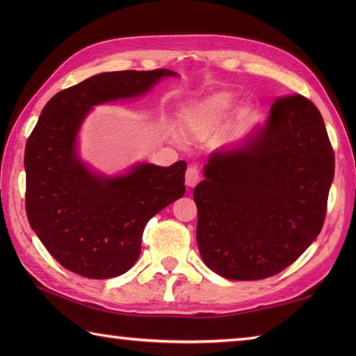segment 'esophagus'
Instances as JSON below:
<instances>
[{
	"label": "esophagus",
	"instance_id": "esophagus-1",
	"mask_svg": "<svg viewBox=\"0 0 356 356\" xmlns=\"http://www.w3.org/2000/svg\"><path fill=\"white\" fill-rule=\"evenodd\" d=\"M200 171H199V168L195 165H191V166H188V170H186V172H185V184H186V186H190V188H193V186H195L199 184V180H200Z\"/></svg>",
	"mask_w": 356,
	"mask_h": 356
}]
</instances>
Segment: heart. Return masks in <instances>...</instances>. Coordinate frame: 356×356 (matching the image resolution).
<instances>
[{"mask_svg":"<svg viewBox=\"0 0 356 356\" xmlns=\"http://www.w3.org/2000/svg\"><path fill=\"white\" fill-rule=\"evenodd\" d=\"M229 107L231 99L228 96H214L211 99H207L205 102L194 105L188 111V122L195 130H203V128L216 124Z\"/></svg>","mask_w":356,"mask_h":356,"instance_id":"1","label":"heart"}]
</instances>
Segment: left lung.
I'll return each instance as SVG.
<instances>
[{
  "label": "left lung",
  "instance_id": "left-lung-1",
  "mask_svg": "<svg viewBox=\"0 0 356 356\" xmlns=\"http://www.w3.org/2000/svg\"><path fill=\"white\" fill-rule=\"evenodd\" d=\"M334 172L318 108L301 95L277 97L264 127L211 156L194 188L203 261L243 282L282 272L318 237Z\"/></svg>",
  "mask_w": 356,
  "mask_h": 356
}]
</instances>
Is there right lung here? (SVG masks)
Masks as SVG:
<instances>
[{
	"label": "right lung",
	"instance_id": "1",
	"mask_svg": "<svg viewBox=\"0 0 356 356\" xmlns=\"http://www.w3.org/2000/svg\"><path fill=\"white\" fill-rule=\"evenodd\" d=\"M166 69L99 73L45 104L24 153L26 213L32 229L59 264L87 278L122 275L138 260L151 217L185 194L186 163H140L102 177L79 161L76 136L97 104L147 93Z\"/></svg>",
	"mask_w": 356,
	"mask_h": 356
}]
</instances>
